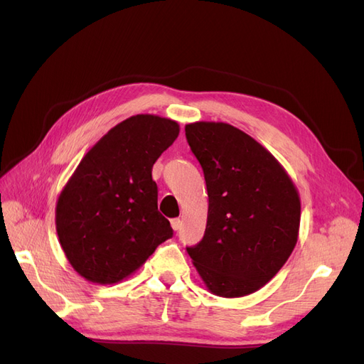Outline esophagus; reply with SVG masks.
Segmentation results:
<instances>
[{
    "label": "esophagus",
    "mask_w": 364,
    "mask_h": 364,
    "mask_svg": "<svg viewBox=\"0 0 364 364\" xmlns=\"http://www.w3.org/2000/svg\"><path fill=\"white\" fill-rule=\"evenodd\" d=\"M171 228H173L174 230H181V228H182V220H181V218H173V220H171Z\"/></svg>",
    "instance_id": "esophagus-1"
}]
</instances>
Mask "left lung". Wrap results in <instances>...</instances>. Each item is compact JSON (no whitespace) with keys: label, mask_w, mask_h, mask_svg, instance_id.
<instances>
[{"label":"left lung","mask_w":364,"mask_h":364,"mask_svg":"<svg viewBox=\"0 0 364 364\" xmlns=\"http://www.w3.org/2000/svg\"><path fill=\"white\" fill-rule=\"evenodd\" d=\"M208 190L202 241L186 247L206 287L240 297L266 285L291 255L301 200L290 176L259 142L226 123L185 126Z\"/></svg>","instance_id":"left-lung-1"}]
</instances>
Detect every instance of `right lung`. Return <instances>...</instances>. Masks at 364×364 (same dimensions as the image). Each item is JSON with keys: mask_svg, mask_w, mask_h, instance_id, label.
Masks as SVG:
<instances>
[{"mask_svg": "<svg viewBox=\"0 0 364 364\" xmlns=\"http://www.w3.org/2000/svg\"><path fill=\"white\" fill-rule=\"evenodd\" d=\"M178 135L173 119L135 115L80 161L56 205L60 246L80 277L102 285L123 281L173 237L158 211L151 168Z\"/></svg>", "mask_w": 364, "mask_h": 364, "instance_id": "obj_1", "label": "right lung"}]
</instances>
